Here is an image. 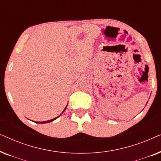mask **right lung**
Returning a JSON list of instances; mask_svg holds the SVG:
<instances>
[{
	"instance_id": "right-lung-1",
	"label": "right lung",
	"mask_w": 161,
	"mask_h": 161,
	"mask_svg": "<svg viewBox=\"0 0 161 161\" xmlns=\"http://www.w3.org/2000/svg\"><path fill=\"white\" fill-rule=\"evenodd\" d=\"M67 107H66V108H64V111H63V112L65 111V110H66V108H67ZM63 112H62V113H63ZM62 113H61V114H62ZM61 114H60V116L61 115ZM58 117H56V118H55V119H50V120H48V121H45V122H36V123H39V124H44V123H48V122H53V120H55V119H57V118H58Z\"/></svg>"
}]
</instances>
